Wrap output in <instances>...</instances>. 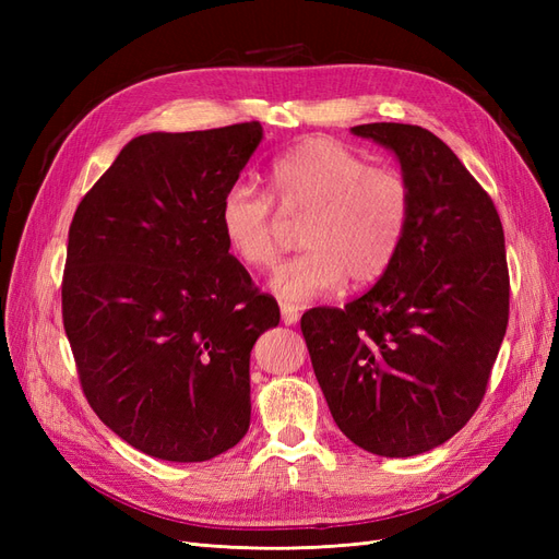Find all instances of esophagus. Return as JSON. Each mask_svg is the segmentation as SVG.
<instances>
[{
  "instance_id": "1",
  "label": "esophagus",
  "mask_w": 559,
  "mask_h": 559,
  "mask_svg": "<svg viewBox=\"0 0 559 559\" xmlns=\"http://www.w3.org/2000/svg\"><path fill=\"white\" fill-rule=\"evenodd\" d=\"M298 310L296 308H292V306H282V321L286 326H292V324H296L298 321Z\"/></svg>"
}]
</instances>
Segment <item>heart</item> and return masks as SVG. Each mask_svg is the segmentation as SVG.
<instances>
[{"label":"heart","instance_id":"1","mask_svg":"<svg viewBox=\"0 0 559 559\" xmlns=\"http://www.w3.org/2000/svg\"><path fill=\"white\" fill-rule=\"evenodd\" d=\"M273 198L284 212H308L300 230L306 251L277 267L270 289L289 306L354 284L380 280L394 263L413 214L411 183L394 167L368 165L349 146L310 138L273 160ZM273 198L249 181L230 183L216 222L228 251L249 270L280 257Z\"/></svg>","mask_w":559,"mask_h":559}]
</instances>
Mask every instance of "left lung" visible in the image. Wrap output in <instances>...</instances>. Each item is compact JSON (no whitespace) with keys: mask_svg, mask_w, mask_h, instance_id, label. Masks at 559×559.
I'll return each mask as SVG.
<instances>
[{"mask_svg":"<svg viewBox=\"0 0 559 559\" xmlns=\"http://www.w3.org/2000/svg\"><path fill=\"white\" fill-rule=\"evenodd\" d=\"M401 163L413 214L394 263L341 308L300 319L329 411L354 445L413 456L478 411L509 324V265L492 198L433 132L352 128Z\"/></svg>","mask_w":559,"mask_h":559,"instance_id":"1","label":"left lung"}]
</instances>
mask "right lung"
<instances>
[{"instance_id": "obj_1", "label": "right lung", "mask_w": 559, "mask_h": 559, "mask_svg": "<svg viewBox=\"0 0 559 559\" xmlns=\"http://www.w3.org/2000/svg\"><path fill=\"white\" fill-rule=\"evenodd\" d=\"M259 121L130 140L79 202L62 321L91 408L165 462H205L249 429V357L280 324L218 230Z\"/></svg>"}]
</instances>
